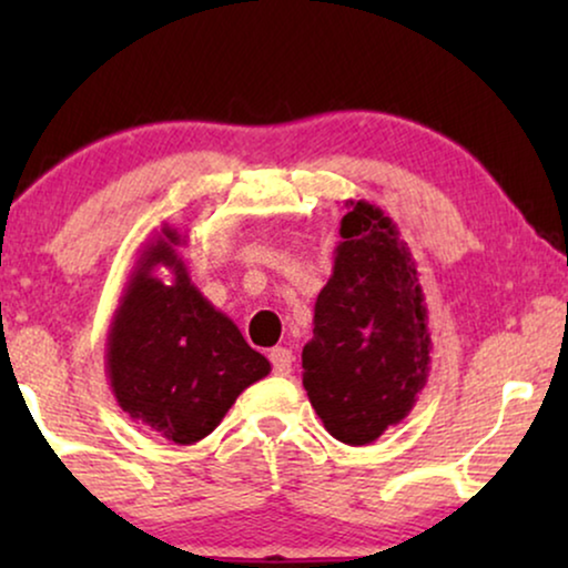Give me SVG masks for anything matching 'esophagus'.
Wrapping results in <instances>:
<instances>
[{"label": "esophagus", "instance_id": "34e87169", "mask_svg": "<svg viewBox=\"0 0 568 568\" xmlns=\"http://www.w3.org/2000/svg\"><path fill=\"white\" fill-rule=\"evenodd\" d=\"M268 359H271V367H274V375H282V377H286V375H290V372H292V362H294V356H292L290 348H284V346L271 348Z\"/></svg>", "mask_w": 568, "mask_h": 568}]
</instances>
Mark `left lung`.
I'll list each match as a JSON object with an SVG mask.
<instances>
[{"mask_svg":"<svg viewBox=\"0 0 568 568\" xmlns=\"http://www.w3.org/2000/svg\"><path fill=\"white\" fill-rule=\"evenodd\" d=\"M344 206L333 274L302 348V385L331 437L362 447L416 406L432 336L416 261L395 222L364 199Z\"/></svg>","mask_w":568,"mask_h":568,"instance_id":"8db88e82","label":"left lung"}]
</instances>
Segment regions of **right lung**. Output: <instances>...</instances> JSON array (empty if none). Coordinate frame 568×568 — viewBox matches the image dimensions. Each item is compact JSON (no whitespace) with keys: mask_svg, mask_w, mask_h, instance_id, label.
<instances>
[{"mask_svg":"<svg viewBox=\"0 0 568 568\" xmlns=\"http://www.w3.org/2000/svg\"><path fill=\"white\" fill-rule=\"evenodd\" d=\"M185 235L162 224L123 286L105 344L115 403L175 445L212 434L237 395L271 372L263 354L196 286L178 247ZM171 271V284L156 276Z\"/></svg>","mask_w":568,"mask_h":568,"instance_id":"obj_1","label":"right lung"}]
</instances>
